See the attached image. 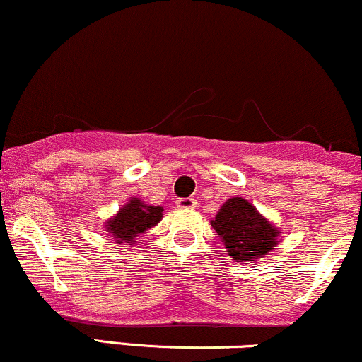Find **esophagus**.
<instances>
[{"instance_id":"esophagus-1","label":"esophagus","mask_w":362,"mask_h":362,"mask_svg":"<svg viewBox=\"0 0 362 362\" xmlns=\"http://www.w3.org/2000/svg\"><path fill=\"white\" fill-rule=\"evenodd\" d=\"M195 206H197V202H195L194 199H190V197L178 199V201H177V207H178V209H194Z\"/></svg>"}]
</instances>
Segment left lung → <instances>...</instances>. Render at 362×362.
I'll return each instance as SVG.
<instances>
[{
    "label": "left lung",
    "instance_id": "1",
    "mask_svg": "<svg viewBox=\"0 0 362 362\" xmlns=\"http://www.w3.org/2000/svg\"><path fill=\"white\" fill-rule=\"evenodd\" d=\"M211 226L235 262L264 259L279 243L281 230L257 211L250 201L231 197L219 207Z\"/></svg>",
    "mask_w": 362,
    "mask_h": 362
}]
</instances>
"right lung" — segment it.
Segmentation results:
<instances>
[{
    "label": "right lung",
    "instance_id": "right-lung-1",
    "mask_svg": "<svg viewBox=\"0 0 362 362\" xmlns=\"http://www.w3.org/2000/svg\"><path fill=\"white\" fill-rule=\"evenodd\" d=\"M163 218V207L149 206L139 197H131L112 218L103 224L105 231L117 245L138 243V236L151 230Z\"/></svg>",
    "mask_w": 362,
    "mask_h": 362
}]
</instances>
